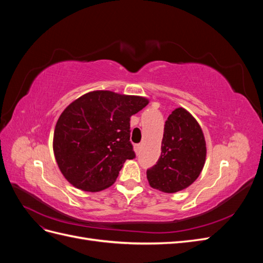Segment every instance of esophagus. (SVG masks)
<instances>
[{"instance_id":"obj_1","label":"esophagus","mask_w":263,"mask_h":263,"mask_svg":"<svg viewBox=\"0 0 263 263\" xmlns=\"http://www.w3.org/2000/svg\"><path fill=\"white\" fill-rule=\"evenodd\" d=\"M140 148H141V145H140V144H139V145H136V146H135V149H136V153H137V154H139Z\"/></svg>"}]
</instances>
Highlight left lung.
I'll use <instances>...</instances> for the list:
<instances>
[{"mask_svg": "<svg viewBox=\"0 0 263 263\" xmlns=\"http://www.w3.org/2000/svg\"><path fill=\"white\" fill-rule=\"evenodd\" d=\"M206 142L200 124L186 109L179 107L164 124L161 156L147 170L151 187L176 193L190 186L203 170Z\"/></svg>", "mask_w": 263, "mask_h": 263, "instance_id": "1", "label": "left lung"}]
</instances>
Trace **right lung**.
I'll list each match as a JSON object with an SVG mask.
<instances>
[{
	"label": "right lung",
	"instance_id": "right-lung-1",
	"mask_svg": "<svg viewBox=\"0 0 263 263\" xmlns=\"http://www.w3.org/2000/svg\"><path fill=\"white\" fill-rule=\"evenodd\" d=\"M148 99L112 91L89 92L61 113L53 133V154L73 186L99 192L109 187L127 159H134L130 117Z\"/></svg>",
	"mask_w": 263,
	"mask_h": 263
}]
</instances>
